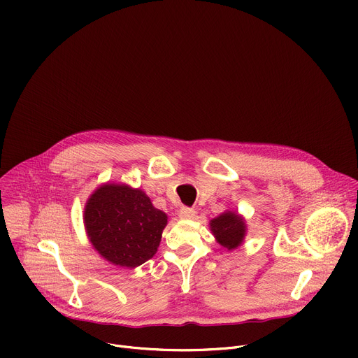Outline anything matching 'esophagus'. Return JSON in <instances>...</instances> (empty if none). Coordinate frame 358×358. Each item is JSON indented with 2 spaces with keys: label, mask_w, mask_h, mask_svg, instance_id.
I'll return each instance as SVG.
<instances>
[{
  "label": "esophagus",
  "mask_w": 358,
  "mask_h": 358,
  "mask_svg": "<svg viewBox=\"0 0 358 358\" xmlns=\"http://www.w3.org/2000/svg\"><path fill=\"white\" fill-rule=\"evenodd\" d=\"M178 217L182 218V220H191L195 217V211L192 208H188V207H182L178 213Z\"/></svg>",
  "instance_id": "esophagus-1"
}]
</instances>
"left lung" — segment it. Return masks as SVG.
Returning <instances> with one entry per match:
<instances>
[{
    "instance_id": "8db88e82",
    "label": "left lung",
    "mask_w": 358,
    "mask_h": 358,
    "mask_svg": "<svg viewBox=\"0 0 358 358\" xmlns=\"http://www.w3.org/2000/svg\"><path fill=\"white\" fill-rule=\"evenodd\" d=\"M211 231L222 246L235 249L243 241L245 222L239 215L234 213H225L211 221Z\"/></svg>"
}]
</instances>
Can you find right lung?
Returning a JSON list of instances; mask_svg holds the SVG:
<instances>
[{"label": "right lung", "instance_id": "obj_1", "mask_svg": "<svg viewBox=\"0 0 358 358\" xmlns=\"http://www.w3.org/2000/svg\"><path fill=\"white\" fill-rule=\"evenodd\" d=\"M85 225L93 248L106 261L136 268L157 252L167 215L152 207L141 189L106 184L89 198Z\"/></svg>", "mask_w": 358, "mask_h": 358}]
</instances>
